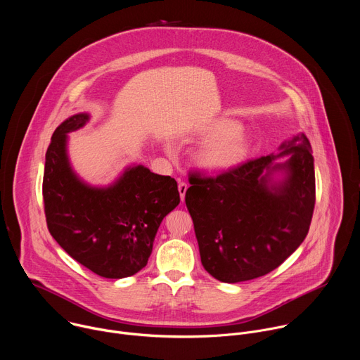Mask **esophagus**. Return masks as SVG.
I'll return each instance as SVG.
<instances>
[{
	"mask_svg": "<svg viewBox=\"0 0 360 360\" xmlns=\"http://www.w3.org/2000/svg\"><path fill=\"white\" fill-rule=\"evenodd\" d=\"M186 189H188V185L185 182H181L178 185V191H179V195H181V200L184 202L185 200V193H186Z\"/></svg>",
	"mask_w": 360,
	"mask_h": 360,
	"instance_id": "esophagus-1",
	"label": "esophagus"
}]
</instances>
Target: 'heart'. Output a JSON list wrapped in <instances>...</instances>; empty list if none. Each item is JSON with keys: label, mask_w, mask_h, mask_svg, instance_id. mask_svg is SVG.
<instances>
[{"label": "heart", "mask_w": 360, "mask_h": 360, "mask_svg": "<svg viewBox=\"0 0 360 360\" xmlns=\"http://www.w3.org/2000/svg\"><path fill=\"white\" fill-rule=\"evenodd\" d=\"M205 141L195 152L196 167L207 174H226L245 162L252 148L250 135L235 120L221 118L199 131ZM167 150L171 149L167 146Z\"/></svg>", "instance_id": "1"}]
</instances>
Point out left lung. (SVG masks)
<instances>
[{"label":"left lung","mask_w":360,"mask_h":360,"mask_svg":"<svg viewBox=\"0 0 360 360\" xmlns=\"http://www.w3.org/2000/svg\"><path fill=\"white\" fill-rule=\"evenodd\" d=\"M189 182L185 202L200 262L221 282L238 283L272 272L309 231L315 165L311 142L302 132L282 142L278 153L217 178L192 175Z\"/></svg>","instance_id":"8db88e82"}]
</instances>
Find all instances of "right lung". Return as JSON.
Wrapping results in <instances>:
<instances>
[{
  "label": "right lung",
  "instance_id": "add662e5",
  "mask_svg": "<svg viewBox=\"0 0 360 360\" xmlns=\"http://www.w3.org/2000/svg\"><path fill=\"white\" fill-rule=\"evenodd\" d=\"M91 115L67 118L45 153L42 196L49 233L94 274L122 279L146 266L162 219L179 205L176 181L131 164L108 185H91L72 168L68 134Z\"/></svg>",
  "mask_w": 360,
  "mask_h": 360
}]
</instances>
